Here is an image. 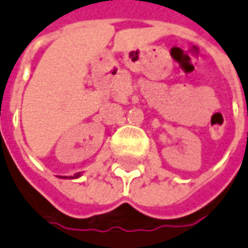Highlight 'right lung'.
<instances>
[{"label":"right lung","mask_w":248,"mask_h":248,"mask_svg":"<svg viewBox=\"0 0 248 248\" xmlns=\"http://www.w3.org/2000/svg\"><path fill=\"white\" fill-rule=\"evenodd\" d=\"M77 176H78V173H77V175H76V176H73V178H77ZM65 178H66V176H65Z\"/></svg>","instance_id":"right-lung-1"}]
</instances>
